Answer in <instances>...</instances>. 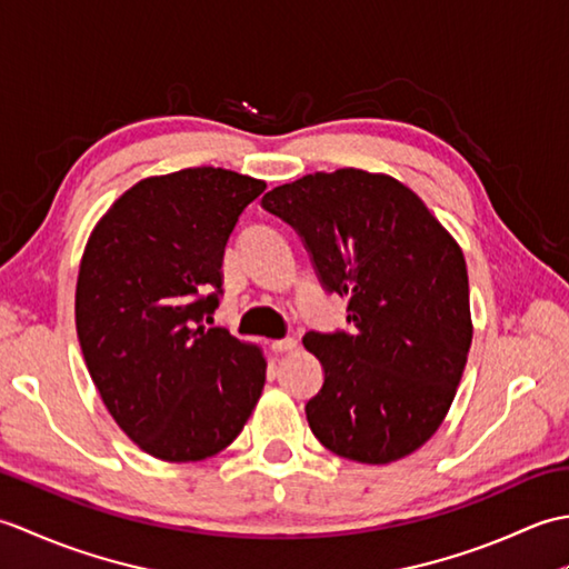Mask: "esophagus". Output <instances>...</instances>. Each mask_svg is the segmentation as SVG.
<instances>
[{"label":"esophagus","mask_w":569,"mask_h":569,"mask_svg":"<svg viewBox=\"0 0 569 569\" xmlns=\"http://www.w3.org/2000/svg\"><path fill=\"white\" fill-rule=\"evenodd\" d=\"M296 347H298V340H293V337H286V340L271 342V352L273 355H286V352H293Z\"/></svg>","instance_id":"1"}]
</instances>
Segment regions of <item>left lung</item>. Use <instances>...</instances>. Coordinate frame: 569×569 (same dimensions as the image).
I'll list each match as a JSON object with an SVG mask.
<instances>
[{"label": "left lung", "mask_w": 569, "mask_h": 569, "mask_svg": "<svg viewBox=\"0 0 569 569\" xmlns=\"http://www.w3.org/2000/svg\"><path fill=\"white\" fill-rule=\"evenodd\" d=\"M306 239L352 335L308 332L325 383L306 406L330 452L389 465L426 445L450 410L471 345L467 261L401 180L361 168L308 173L263 196Z\"/></svg>", "instance_id": "1"}]
</instances>
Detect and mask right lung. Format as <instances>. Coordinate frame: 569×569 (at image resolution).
I'll return each instance as SVG.
<instances>
[{"mask_svg": "<svg viewBox=\"0 0 569 569\" xmlns=\"http://www.w3.org/2000/svg\"><path fill=\"white\" fill-rule=\"evenodd\" d=\"M263 190L259 178L212 166L149 176L84 244L76 286L84 365L117 426L163 462L222 452L263 391V349L202 325L220 303L227 239Z\"/></svg>", "mask_w": 569, "mask_h": 569, "instance_id": "obj_1", "label": "right lung"}]
</instances>
